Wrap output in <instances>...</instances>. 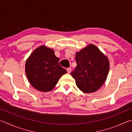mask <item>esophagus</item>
Segmentation results:
<instances>
[{"label":"esophagus","mask_w":132,"mask_h":132,"mask_svg":"<svg viewBox=\"0 0 132 132\" xmlns=\"http://www.w3.org/2000/svg\"><path fill=\"white\" fill-rule=\"evenodd\" d=\"M71 69L70 68H67V71H68V73H70L71 72Z\"/></svg>","instance_id":"34e87169"}]
</instances>
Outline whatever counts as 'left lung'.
I'll use <instances>...</instances> for the list:
<instances>
[{
  "instance_id": "8db88e82",
  "label": "left lung",
  "mask_w": 132,
  "mask_h": 132,
  "mask_svg": "<svg viewBox=\"0 0 132 132\" xmlns=\"http://www.w3.org/2000/svg\"><path fill=\"white\" fill-rule=\"evenodd\" d=\"M77 66L71 75L80 90L90 93L98 90L105 81L109 69L108 58L97 46L90 45L76 55Z\"/></svg>"
}]
</instances>
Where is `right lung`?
<instances>
[{
    "label": "right lung",
    "instance_id": "add662e5",
    "mask_svg": "<svg viewBox=\"0 0 132 132\" xmlns=\"http://www.w3.org/2000/svg\"><path fill=\"white\" fill-rule=\"evenodd\" d=\"M53 50L41 46L27 60L26 73L31 84L37 90L47 92L55 87L62 75L67 73L59 63Z\"/></svg>",
    "mask_w": 132,
    "mask_h": 132
}]
</instances>
